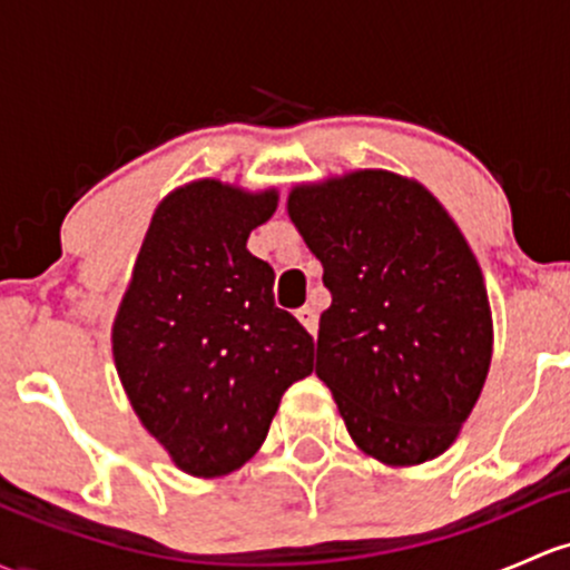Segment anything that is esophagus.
<instances>
[{
    "instance_id": "obj_1",
    "label": "esophagus",
    "mask_w": 570,
    "mask_h": 570,
    "mask_svg": "<svg viewBox=\"0 0 570 570\" xmlns=\"http://www.w3.org/2000/svg\"><path fill=\"white\" fill-rule=\"evenodd\" d=\"M297 320H301V325L311 335H316V331H320V316H316V311L311 308V305H303V308L297 311Z\"/></svg>"
}]
</instances>
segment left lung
<instances>
[{
    "mask_svg": "<svg viewBox=\"0 0 570 570\" xmlns=\"http://www.w3.org/2000/svg\"><path fill=\"white\" fill-rule=\"evenodd\" d=\"M333 303L316 376L346 431L382 464L436 459L487 382L491 311L481 267L445 207L382 169L297 185L286 202Z\"/></svg>",
    "mask_w": 570,
    "mask_h": 570,
    "instance_id": "left-lung-1",
    "label": "left lung"
}]
</instances>
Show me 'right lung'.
I'll return each mask as SVG.
<instances>
[{
    "instance_id": "1",
    "label": "right lung",
    "mask_w": 570,
    "mask_h": 570,
    "mask_svg": "<svg viewBox=\"0 0 570 570\" xmlns=\"http://www.w3.org/2000/svg\"><path fill=\"white\" fill-rule=\"evenodd\" d=\"M278 194L199 179L166 196L114 320L117 374L144 429L196 478L265 442L281 395L314 371V338L275 308V273L245 243Z\"/></svg>"
}]
</instances>
